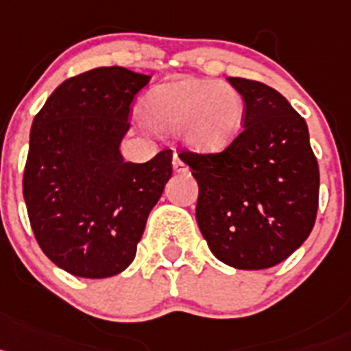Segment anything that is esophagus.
<instances>
[{"instance_id": "esophagus-1", "label": "esophagus", "mask_w": 351, "mask_h": 351, "mask_svg": "<svg viewBox=\"0 0 351 351\" xmlns=\"http://www.w3.org/2000/svg\"><path fill=\"white\" fill-rule=\"evenodd\" d=\"M173 169H175L176 173H187L189 171V167L185 166V162L178 157V155H175V157H173Z\"/></svg>"}]
</instances>
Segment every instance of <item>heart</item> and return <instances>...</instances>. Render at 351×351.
Returning <instances> with one entry per match:
<instances>
[{
	"mask_svg": "<svg viewBox=\"0 0 351 351\" xmlns=\"http://www.w3.org/2000/svg\"><path fill=\"white\" fill-rule=\"evenodd\" d=\"M139 114L158 132L182 134L191 150L217 154L242 134L245 102L226 83L182 77L148 91L139 104Z\"/></svg>",
	"mask_w": 351,
	"mask_h": 351,
	"instance_id": "heart-1",
	"label": "heart"
}]
</instances>
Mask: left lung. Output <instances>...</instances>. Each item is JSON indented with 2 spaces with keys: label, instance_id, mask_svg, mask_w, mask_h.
<instances>
[{
  "label": "left lung",
  "instance_id": "8db88e82",
  "mask_svg": "<svg viewBox=\"0 0 351 351\" xmlns=\"http://www.w3.org/2000/svg\"><path fill=\"white\" fill-rule=\"evenodd\" d=\"M245 102V123L221 154L182 152L193 169L196 219L210 251L240 270H261L297 251L315 226L319 171L307 123L288 100L258 81L230 77Z\"/></svg>",
  "mask_w": 351,
  "mask_h": 351
}]
</instances>
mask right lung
Returning <instances> with one entry per match:
<instances>
[{
  "mask_svg": "<svg viewBox=\"0 0 351 351\" xmlns=\"http://www.w3.org/2000/svg\"><path fill=\"white\" fill-rule=\"evenodd\" d=\"M150 79L123 66L88 70L63 81L33 120L24 201L44 254L72 276L123 272L171 178V150L145 164L120 154L130 104Z\"/></svg>",
  "mask_w": 351,
  "mask_h": 351,
  "instance_id": "right-lung-1",
  "label": "right lung"
}]
</instances>
